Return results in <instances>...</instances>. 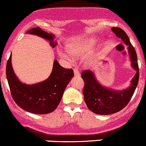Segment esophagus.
Instances as JSON below:
<instances>
[{
    "label": "esophagus",
    "instance_id": "1",
    "mask_svg": "<svg viewBox=\"0 0 146 146\" xmlns=\"http://www.w3.org/2000/svg\"><path fill=\"white\" fill-rule=\"evenodd\" d=\"M73 71H74L75 76H77V77H79V76H80V71L78 70L77 68H74Z\"/></svg>",
    "mask_w": 146,
    "mask_h": 146
}]
</instances>
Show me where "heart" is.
<instances>
[{
    "mask_svg": "<svg viewBox=\"0 0 146 146\" xmlns=\"http://www.w3.org/2000/svg\"><path fill=\"white\" fill-rule=\"evenodd\" d=\"M92 45V42H89L87 43V45H77V44H70L67 46L66 50L67 52L70 54H72L74 56H80L81 53L87 49V47H90ZM59 56H61L63 59H66V60L68 61H73V59H72L71 56L68 54V53L64 52L62 51L59 52Z\"/></svg>",
    "mask_w": 146,
    "mask_h": 146,
    "instance_id": "b5f03b06",
    "label": "heart"
}]
</instances>
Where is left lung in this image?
<instances>
[{
    "label": "left lung",
    "instance_id": "1",
    "mask_svg": "<svg viewBox=\"0 0 146 146\" xmlns=\"http://www.w3.org/2000/svg\"><path fill=\"white\" fill-rule=\"evenodd\" d=\"M111 30L127 46L131 66L136 73L129 87L122 90H115L101 85L94 71L87 70L82 72L81 76L85 82L82 91L84 99L89 109L98 115L113 114L123 109L132 97L139 82V66L134 47L122 29L113 27Z\"/></svg>",
    "mask_w": 146,
    "mask_h": 146
}]
</instances>
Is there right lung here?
<instances>
[{"mask_svg":"<svg viewBox=\"0 0 146 146\" xmlns=\"http://www.w3.org/2000/svg\"><path fill=\"white\" fill-rule=\"evenodd\" d=\"M27 33L47 40L52 48L57 45L54 35L39 27L30 29ZM73 76L72 69L63 68L57 60H54L48 78L38 83L28 85L21 82L14 72L12 54L6 65V77L14 101L23 110L38 115L52 113L57 108L66 87Z\"/></svg>","mask_w":146,"mask_h":146,"instance_id":"1","label":"right lung"}]
</instances>
